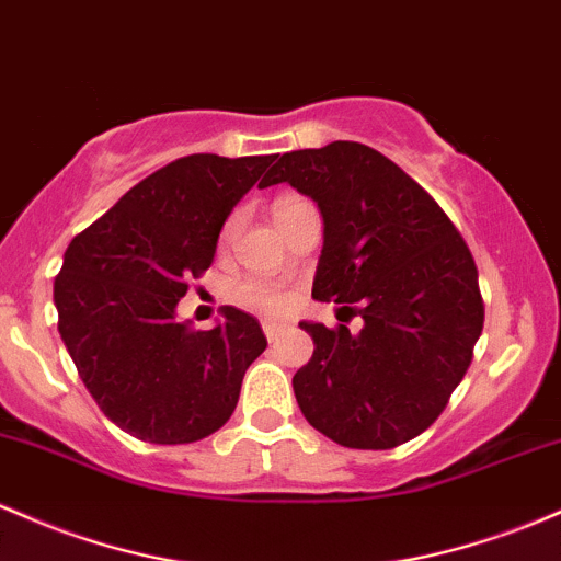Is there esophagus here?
<instances>
[{
  "label": "esophagus",
  "mask_w": 561,
  "mask_h": 561,
  "mask_svg": "<svg viewBox=\"0 0 561 561\" xmlns=\"http://www.w3.org/2000/svg\"><path fill=\"white\" fill-rule=\"evenodd\" d=\"M285 330H287V324H282V322H263V332H266V337L271 343H274Z\"/></svg>",
  "instance_id": "34e87169"
}]
</instances>
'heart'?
I'll list each match as a JSON object with an SVG mask.
<instances>
[{
  "instance_id": "1",
  "label": "heart",
  "mask_w": 561,
  "mask_h": 561,
  "mask_svg": "<svg viewBox=\"0 0 561 561\" xmlns=\"http://www.w3.org/2000/svg\"><path fill=\"white\" fill-rule=\"evenodd\" d=\"M306 199H300V196H279V199L274 202V218H282V215L293 213L295 207L304 205ZM233 229H237V218H231L229 224H226L224 229V239H229ZM233 298H237L239 306H244V309L250 311H261V313H279L287 309V304H290V298H287L285 290H279V287L268 285V282H261V279H248L242 282V285L237 287V293H233Z\"/></svg>"
}]
</instances>
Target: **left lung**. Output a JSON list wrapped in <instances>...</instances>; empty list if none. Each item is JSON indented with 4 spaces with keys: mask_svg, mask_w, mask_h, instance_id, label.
Wrapping results in <instances>:
<instances>
[{
    "mask_svg": "<svg viewBox=\"0 0 561 561\" xmlns=\"http://www.w3.org/2000/svg\"><path fill=\"white\" fill-rule=\"evenodd\" d=\"M274 183H290L322 213L311 295L365 322L359 332L300 322L313 341L293 378L300 412L354 450L415 439L445 410L482 335L469 244L428 191L365 144L282 153L261 188Z\"/></svg>",
    "mask_w": 561,
    "mask_h": 561,
    "instance_id": "8db88e82",
    "label": "left lung"
}]
</instances>
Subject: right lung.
I'll list each match as a JSON object with an SVG mask.
<instances>
[{
	"label": "right lung",
	"mask_w": 561,
	"mask_h": 561,
	"mask_svg": "<svg viewBox=\"0 0 561 561\" xmlns=\"http://www.w3.org/2000/svg\"><path fill=\"white\" fill-rule=\"evenodd\" d=\"M271 157L191 153L140 181L71 239L55 276L58 330L111 423L153 445H188L237 408L266 351L250 313L224 306L213 330L178 322L191 276L210 268L220 229Z\"/></svg>",
	"instance_id": "1"
}]
</instances>
